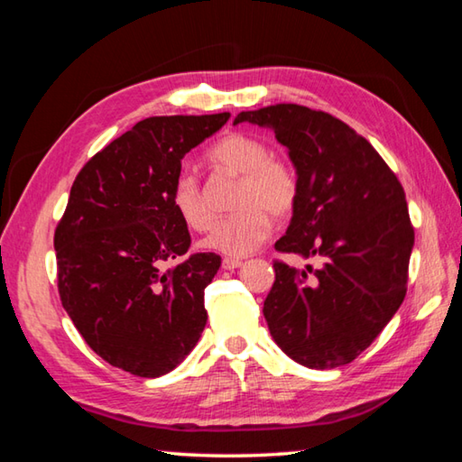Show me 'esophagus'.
Segmentation results:
<instances>
[{"mask_svg":"<svg viewBox=\"0 0 462 462\" xmlns=\"http://www.w3.org/2000/svg\"><path fill=\"white\" fill-rule=\"evenodd\" d=\"M242 264H245V263H242V260H238V258H224L222 260V266L226 268V271H234V268H238Z\"/></svg>","mask_w":462,"mask_h":462,"instance_id":"obj_1","label":"esophagus"}]
</instances>
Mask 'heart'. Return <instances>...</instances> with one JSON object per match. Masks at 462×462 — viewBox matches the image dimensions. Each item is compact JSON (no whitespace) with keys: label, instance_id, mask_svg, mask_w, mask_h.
Returning a JSON list of instances; mask_svg holds the SVG:
<instances>
[{"label":"heart","instance_id":"heart-1","mask_svg":"<svg viewBox=\"0 0 462 462\" xmlns=\"http://www.w3.org/2000/svg\"><path fill=\"white\" fill-rule=\"evenodd\" d=\"M264 141L230 133L209 147L208 162L217 170L238 175L234 188L232 216L217 222L212 232L202 240V246L228 256H246L263 245L271 234L274 217H284L292 212L299 196V181L295 171L281 159L268 157ZM171 206L188 228L202 232L212 224L198 180L189 171H181L173 181Z\"/></svg>","mask_w":462,"mask_h":462}]
</instances>
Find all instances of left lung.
Wrapping results in <instances>:
<instances>
[{"mask_svg": "<svg viewBox=\"0 0 462 462\" xmlns=\"http://www.w3.org/2000/svg\"><path fill=\"white\" fill-rule=\"evenodd\" d=\"M271 129L299 181L263 313L284 354L311 370L346 365L372 346L406 295L414 248L406 194L380 153L335 116L300 105L242 111L234 125Z\"/></svg>", "mask_w": 462, "mask_h": 462, "instance_id": "8db88e82", "label": "left lung"}]
</instances>
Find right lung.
<instances>
[{"instance_id":"add662e5","label":"right lung","mask_w":462,"mask_h":462,"mask_svg":"<svg viewBox=\"0 0 462 462\" xmlns=\"http://www.w3.org/2000/svg\"><path fill=\"white\" fill-rule=\"evenodd\" d=\"M228 113L151 116L82 167L54 234L58 291L88 347L115 367L159 377L183 362L206 327L204 291L222 264L191 254L171 206L188 151Z\"/></svg>"}]
</instances>
